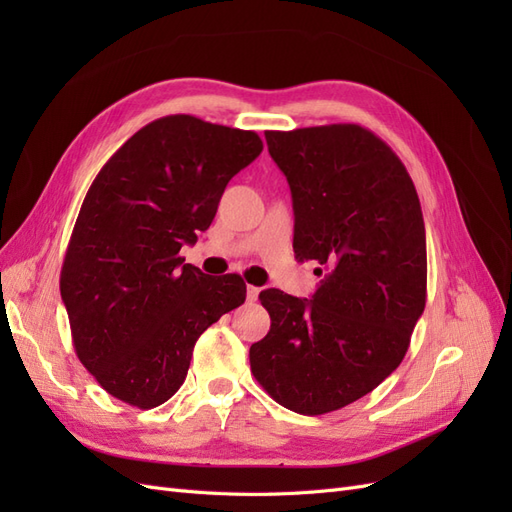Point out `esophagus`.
I'll return each mask as SVG.
<instances>
[{
    "label": "esophagus",
    "mask_w": 512,
    "mask_h": 512,
    "mask_svg": "<svg viewBox=\"0 0 512 512\" xmlns=\"http://www.w3.org/2000/svg\"><path fill=\"white\" fill-rule=\"evenodd\" d=\"M258 294H260V288H256V286H247V301L254 303V301L258 299Z\"/></svg>",
    "instance_id": "esophagus-1"
}]
</instances>
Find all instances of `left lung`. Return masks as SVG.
<instances>
[{"instance_id":"obj_1","label":"left lung","mask_w":512,"mask_h":512,"mask_svg":"<svg viewBox=\"0 0 512 512\" xmlns=\"http://www.w3.org/2000/svg\"><path fill=\"white\" fill-rule=\"evenodd\" d=\"M265 138L290 185L294 256L316 260L324 280L312 301L260 292L271 329L250 348L252 374L280 406L327 414L404 361L427 299L423 211L406 166L367 128L331 123Z\"/></svg>"}]
</instances>
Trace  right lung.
Segmentation results:
<instances>
[{"label":"right lung","instance_id":"obj_1","mask_svg":"<svg viewBox=\"0 0 512 512\" xmlns=\"http://www.w3.org/2000/svg\"><path fill=\"white\" fill-rule=\"evenodd\" d=\"M260 136L192 115L147 123L83 200L59 290L79 361L102 389L149 410L188 376L196 339L245 301L241 275L209 277L179 250L196 243Z\"/></svg>","mask_w":512,"mask_h":512}]
</instances>
